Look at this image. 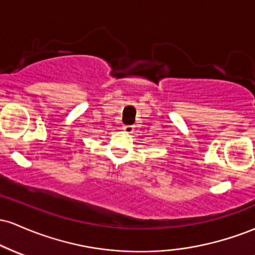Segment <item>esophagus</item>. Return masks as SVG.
I'll return each mask as SVG.
<instances>
[{
  "mask_svg": "<svg viewBox=\"0 0 255 255\" xmlns=\"http://www.w3.org/2000/svg\"><path fill=\"white\" fill-rule=\"evenodd\" d=\"M124 130L126 131V133H133L134 127L133 126H124Z\"/></svg>",
  "mask_w": 255,
  "mask_h": 255,
  "instance_id": "esophagus-1",
  "label": "esophagus"
}]
</instances>
